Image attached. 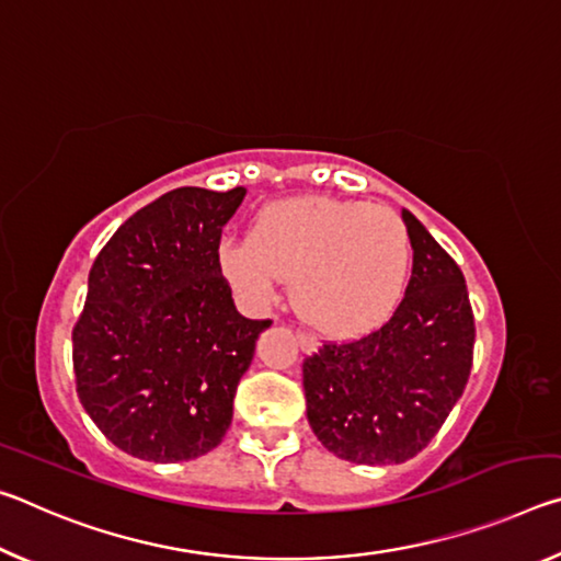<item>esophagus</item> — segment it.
<instances>
[{
  "label": "esophagus",
  "mask_w": 561,
  "mask_h": 561,
  "mask_svg": "<svg viewBox=\"0 0 561 561\" xmlns=\"http://www.w3.org/2000/svg\"><path fill=\"white\" fill-rule=\"evenodd\" d=\"M297 341H299V348L304 351V354H314V351L319 348V341L311 336V334H297Z\"/></svg>",
  "instance_id": "34e87169"
}]
</instances>
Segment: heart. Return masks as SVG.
Returning <instances> with one entry per match:
<instances>
[{
    "mask_svg": "<svg viewBox=\"0 0 561 561\" xmlns=\"http://www.w3.org/2000/svg\"><path fill=\"white\" fill-rule=\"evenodd\" d=\"M215 260L247 309H267L291 279L301 319L351 339L386 324L401 304L411 237L401 217L368 203L289 197L260 210L247 240H220Z\"/></svg>",
    "mask_w": 561,
    "mask_h": 561,
    "instance_id": "obj_1",
    "label": "heart"
}]
</instances>
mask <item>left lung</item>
I'll list each match as a JSON object with an SVG mask.
<instances>
[{
  "mask_svg": "<svg viewBox=\"0 0 561 561\" xmlns=\"http://www.w3.org/2000/svg\"><path fill=\"white\" fill-rule=\"evenodd\" d=\"M401 217L413 274L393 317L374 334L327 344L304 360L311 431L329 453L358 465L415 458L460 401L472 366L474 319L462 272L415 215Z\"/></svg>",
  "mask_w": 561,
  "mask_h": 561,
  "instance_id": "obj_1",
  "label": "left lung"
}]
</instances>
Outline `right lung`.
I'll use <instances>...</instances> for the list:
<instances>
[{
	"instance_id": "add662e5",
	"label": "right lung",
	"mask_w": 561,
	"mask_h": 561,
	"mask_svg": "<svg viewBox=\"0 0 561 561\" xmlns=\"http://www.w3.org/2000/svg\"><path fill=\"white\" fill-rule=\"evenodd\" d=\"M244 195L170 190L118 227L89 272L71 336L76 393L133 458L195 460L230 428L237 383L272 324L234 309L215 260Z\"/></svg>"
}]
</instances>
